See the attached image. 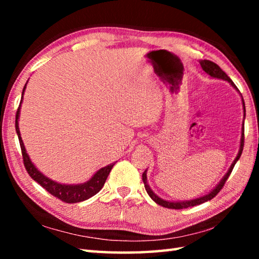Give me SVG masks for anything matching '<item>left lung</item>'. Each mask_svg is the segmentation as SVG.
Here are the masks:
<instances>
[{"label": "left lung", "instance_id": "8db88e82", "mask_svg": "<svg viewBox=\"0 0 259 259\" xmlns=\"http://www.w3.org/2000/svg\"><path fill=\"white\" fill-rule=\"evenodd\" d=\"M200 65L201 67H202L203 71L208 74V75H210L211 77H214V78H221V80H224V81H227L231 83V85L235 88L236 90L239 91L238 88H236V85L233 83V81L231 80V78L227 76V74L223 71V69L218 66L217 64L212 63V61L210 60H201L200 61ZM242 97V96H241ZM242 104H243V112H244V116H245V107H244V102H243V98H242ZM243 145H244V122L242 124V135H241V142H240V150H239V153L238 155H236L235 160L233 161V163L231 164L229 171L226 172V175L224 177L222 178V181L218 183V185L213 188V190L208 193V194H205L203 196H201V198H198V199H194V200H188V201H179V202H172V201H166V200H163L161 199L160 196H157L154 192H153L151 190L150 185H148L147 183V177H146V171L143 174V182H144V185H145V190L147 192V194L150 195V198L154 201V202H156L157 204L162 205V207L164 208H169V209H185V208H190V207H194V205H198V204H201L205 202V201H209L213 199L214 196H216L219 191L222 190L223 186L225 185V182L227 181V178L230 177V175L232 172V170H233L234 165L236 162H238V160L240 159L241 154H242V151H243Z\"/></svg>", "mask_w": 259, "mask_h": 259}]
</instances>
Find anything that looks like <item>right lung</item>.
I'll return each instance as SVG.
<instances>
[{
    "label": "right lung",
    "mask_w": 259,
    "mask_h": 259,
    "mask_svg": "<svg viewBox=\"0 0 259 259\" xmlns=\"http://www.w3.org/2000/svg\"><path fill=\"white\" fill-rule=\"evenodd\" d=\"M25 89H26V84L23 89V95H24ZM21 102H23V97H21ZM21 102H20V105H21ZM20 105L16 114V131L19 138L21 154H23V159H24V165L26 170H27L29 176L32 177L35 182L40 184L43 188H46V191L49 192L50 194H52L54 196H56L57 199H59L63 201V202H66V203L81 202V201L90 199L91 196L97 194V193L103 188L104 184L106 182V179L108 177L109 172H111L114 164H108L107 166H104V168L99 169L98 171L91 177V179H89V181L83 184H77V185H65V184H59L55 181H51L50 178L46 177L45 175L38 171L36 166L32 163L27 152H26L23 139H21L19 126H18Z\"/></svg>",
    "instance_id": "1"
}]
</instances>
